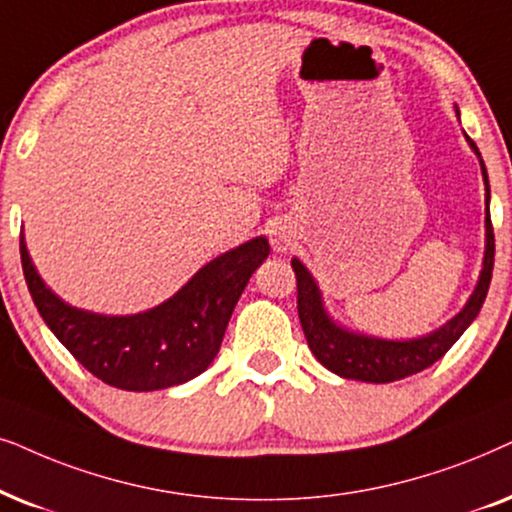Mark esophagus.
Masks as SVG:
<instances>
[{
	"label": "esophagus",
	"instance_id": "esophagus-1",
	"mask_svg": "<svg viewBox=\"0 0 512 512\" xmlns=\"http://www.w3.org/2000/svg\"><path fill=\"white\" fill-rule=\"evenodd\" d=\"M269 241H271V248L274 252H288L292 248V243H295V231L288 222H274L269 227Z\"/></svg>",
	"mask_w": 512,
	"mask_h": 512
}]
</instances>
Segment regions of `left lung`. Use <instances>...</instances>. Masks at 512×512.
I'll return each instance as SVG.
<instances>
[{
  "label": "left lung",
  "mask_w": 512,
  "mask_h": 512,
  "mask_svg": "<svg viewBox=\"0 0 512 512\" xmlns=\"http://www.w3.org/2000/svg\"><path fill=\"white\" fill-rule=\"evenodd\" d=\"M459 114V109H456ZM473 152L478 154L482 177H485V260H482L480 281L475 285L473 295L463 309L456 313L452 320L431 332L426 337L417 339H379L349 332L346 327L337 325L335 320L327 316L323 297L309 269L304 267L297 257H292V269L297 276V311L299 323H302L304 337L309 342V349L318 358L320 365L327 370L339 374L344 379L370 381V384H388V381H398L417 374L426 367H431L435 360H440L445 353L452 349L456 339H459L466 327L478 318V313L485 304L489 283H492L494 269V227L492 217H489V177L485 161L475 147V142L468 138Z\"/></svg>",
  "instance_id": "1"
}]
</instances>
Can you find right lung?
<instances>
[{
    "instance_id": "right-lung-1",
    "label": "right lung",
    "mask_w": 512,
    "mask_h": 512,
    "mask_svg": "<svg viewBox=\"0 0 512 512\" xmlns=\"http://www.w3.org/2000/svg\"><path fill=\"white\" fill-rule=\"evenodd\" d=\"M267 255L269 241L257 236L208 262L168 302L133 316H102L46 288L20 234V262L39 316L93 377L124 391H159L206 372L238 297Z\"/></svg>"
}]
</instances>
